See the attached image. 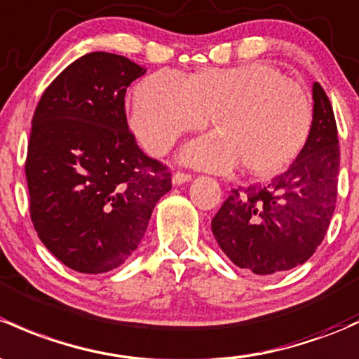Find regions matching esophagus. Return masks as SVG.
Here are the masks:
<instances>
[{
    "label": "esophagus",
    "instance_id": "34e87169",
    "mask_svg": "<svg viewBox=\"0 0 359 359\" xmlns=\"http://www.w3.org/2000/svg\"><path fill=\"white\" fill-rule=\"evenodd\" d=\"M192 179V175L191 173H186V172H177L175 175H173V184H175V186H182V184H186V182H189V180Z\"/></svg>",
    "mask_w": 359,
    "mask_h": 359
}]
</instances>
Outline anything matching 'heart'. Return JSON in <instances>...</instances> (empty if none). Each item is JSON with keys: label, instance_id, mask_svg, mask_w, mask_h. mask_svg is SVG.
I'll list each match as a JSON object with an SVG mask.
<instances>
[{"label": "heart", "instance_id": "obj_1", "mask_svg": "<svg viewBox=\"0 0 359 359\" xmlns=\"http://www.w3.org/2000/svg\"><path fill=\"white\" fill-rule=\"evenodd\" d=\"M218 132L182 149V161L229 172L243 163L255 177L282 172L308 142L315 108L306 89L269 63L210 67L189 77L160 70L139 82L130 126L149 153L163 154L186 132Z\"/></svg>", "mask_w": 359, "mask_h": 359}]
</instances>
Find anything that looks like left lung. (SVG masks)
<instances>
[{
    "instance_id": "8db88e82",
    "label": "left lung",
    "mask_w": 359,
    "mask_h": 359,
    "mask_svg": "<svg viewBox=\"0 0 359 359\" xmlns=\"http://www.w3.org/2000/svg\"><path fill=\"white\" fill-rule=\"evenodd\" d=\"M313 129L284 173L269 186L230 191L211 220L218 246L239 269L256 275L290 270L322 244L337 201L339 139L332 104L313 84Z\"/></svg>"
}]
</instances>
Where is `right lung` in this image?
I'll return each instance as SVG.
<instances>
[{
    "label": "right lung",
    "mask_w": 359,
    "mask_h": 359,
    "mask_svg": "<svg viewBox=\"0 0 359 359\" xmlns=\"http://www.w3.org/2000/svg\"><path fill=\"white\" fill-rule=\"evenodd\" d=\"M146 70L94 51L48 86L32 116L25 177L30 220L63 265L104 273L122 265L172 189L167 165L129 130L127 88Z\"/></svg>",
    "instance_id": "add662e5"
}]
</instances>
